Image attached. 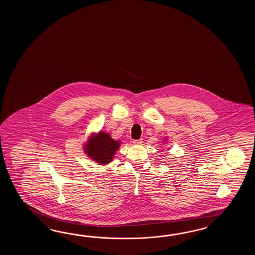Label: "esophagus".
<instances>
[{"label":"esophagus","instance_id":"obj_1","mask_svg":"<svg viewBox=\"0 0 255 255\" xmlns=\"http://www.w3.org/2000/svg\"><path fill=\"white\" fill-rule=\"evenodd\" d=\"M133 143L135 144V145H142V143H143V139H135V140H133Z\"/></svg>","mask_w":255,"mask_h":255}]
</instances>
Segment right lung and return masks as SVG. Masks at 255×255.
<instances>
[{
    "mask_svg": "<svg viewBox=\"0 0 255 255\" xmlns=\"http://www.w3.org/2000/svg\"><path fill=\"white\" fill-rule=\"evenodd\" d=\"M120 144L121 141L115 140L109 133L99 131L98 134L88 136L83 148L89 158L99 165H107L113 160Z\"/></svg>",
    "mask_w": 255,
    "mask_h": 255,
    "instance_id": "right-lung-1",
    "label": "right lung"
}]
</instances>
